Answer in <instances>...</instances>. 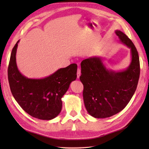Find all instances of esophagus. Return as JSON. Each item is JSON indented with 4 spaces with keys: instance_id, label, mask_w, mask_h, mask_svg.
I'll use <instances>...</instances> for the list:
<instances>
[{
    "instance_id": "obj_1",
    "label": "esophagus",
    "mask_w": 149,
    "mask_h": 149,
    "mask_svg": "<svg viewBox=\"0 0 149 149\" xmlns=\"http://www.w3.org/2000/svg\"><path fill=\"white\" fill-rule=\"evenodd\" d=\"M81 75V70L79 68H78L77 70V78H79V76Z\"/></svg>"
}]
</instances>
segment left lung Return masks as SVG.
<instances>
[{"label": "left lung", "mask_w": 149, "mask_h": 149, "mask_svg": "<svg viewBox=\"0 0 149 149\" xmlns=\"http://www.w3.org/2000/svg\"><path fill=\"white\" fill-rule=\"evenodd\" d=\"M119 42L130 51L131 61L124 70L109 69L101 56H91L81 63L80 81L83 84V100L93 118H109L127 105L136 91L140 76V62L136 47L123 31H115Z\"/></svg>", "instance_id": "obj_1"}]
</instances>
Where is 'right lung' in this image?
<instances>
[{"instance_id": "add662e5", "label": "right lung", "mask_w": 149, "mask_h": 149, "mask_svg": "<svg viewBox=\"0 0 149 149\" xmlns=\"http://www.w3.org/2000/svg\"><path fill=\"white\" fill-rule=\"evenodd\" d=\"M18 40L11 53L8 79L13 97L26 113L42 120H51L60 113L61 98L77 78V65L71 64L40 79L29 78L19 70L16 62Z\"/></svg>"}]
</instances>
